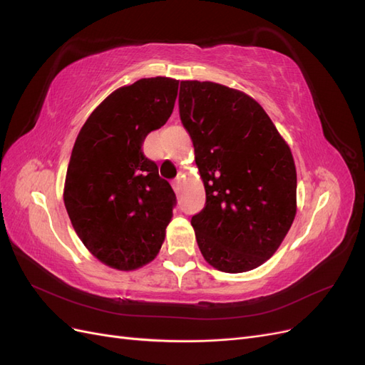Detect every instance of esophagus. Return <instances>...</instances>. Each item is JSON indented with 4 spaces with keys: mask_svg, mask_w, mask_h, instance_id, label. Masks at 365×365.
I'll return each mask as SVG.
<instances>
[{
    "mask_svg": "<svg viewBox=\"0 0 365 365\" xmlns=\"http://www.w3.org/2000/svg\"><path fill=\"white\" fill-rule=\"evenodd\" d=\"M180 185H181V180L178 178V180H175L173 182H172V187H173V190L178 193L180 192Z\"/></svg>",
    "mask_w": 365,
    "mask_h": 365,
    "instance_id": "esophagus-1",
    "label": "esophagus"
}]
</instances>
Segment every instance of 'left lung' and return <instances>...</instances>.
<instances>
[{
	"mask_svg": "<svg viewBox=\"0 0 365 365\" xmlns=\"http://www.w3.org/2000/svg\"><path fill=\"white\" fill-rule=\"evenodd\" d=\"M178 105L205 187V205L192 217L197 247L219 271L257 268L295 217L291 149L264 109L233 88L182 81Z\"/></svg>",
	"mask_w": 365,
	"mask_h": 365,
	"instance_id": "obj_1",
	"label": "left lung"
}]
</instances>
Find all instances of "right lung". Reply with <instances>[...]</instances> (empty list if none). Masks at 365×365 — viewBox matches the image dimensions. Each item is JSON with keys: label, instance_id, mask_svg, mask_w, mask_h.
<instances>
[{"label": "right lung", "instance_id": "add662e5", "mask_svg": "<svg viewBox=\"0 0 365 365\" xmlns=\"http://www.w3.org/2000/svg\"><path fill=\"white\" fill-rule=\"evenodd\" d=\"M178 83L150 77L118 88L76 138L65 208L83 245L111 268L137 269L163 245L176 196L141 146L150 130L169 120Z\"/></svg>", "mask_w": 365, "mask_h": 365}]
</instances>
